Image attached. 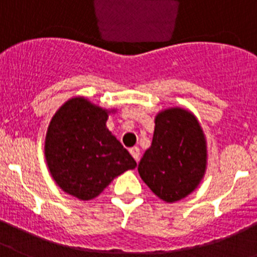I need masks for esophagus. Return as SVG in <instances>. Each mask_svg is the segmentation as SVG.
Masks as SVG:
<instances>
[{
	"mask_svg": "<svg viewBox=\"0 0 257 257\" xmlns=\"http://www.w3.org/2000/svg\"><path fill=\"white\" fill-rule=\"evenodd\" d=\"M129 152H131V155L133 156V158L136 160L137 162L140 161V148L138 147H132L131 150H129Z\"/></svg>",
	"mask_w": 257,
	"mask_h": 257,
	"instance_id": "esophagus-1",
	"label": "esophagus"
}]
</instances>
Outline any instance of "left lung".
Returning a JSON list of instances; mask_svg holds the SVG:
<instances>
[{"label": "left lung", "instance_id": "8db88e82", "mask_svg": "<svg viewBox=\"0 0 257 257\" xmlns=\"http://www.w3.org/2000/svg\"><path fill=\"white\" fill-rule=\"evenodd\" d=\"M207 138L198 117L184 107H167L155 116L152 145L138 172L155 195L175 203L190 195L204 177Z\"/></svg>", "mask_w": 257, "mask_h": 257}]
</instances>
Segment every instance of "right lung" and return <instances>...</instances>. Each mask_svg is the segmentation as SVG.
I'll return each instance as SVG.
<instances>
[{
  "instance_id": "add662e5",
  "label": "right lung",
  "mask_w": 257,
  "mask_h": 257,
  "mask_svg": "<svg viewBox=\"0 0 257 257\" xmlns=\"http://www.w3.org/2000/svg\"><path fill=\"white\" fill-rule=\"evenodd\" d=\"M115 111L74 96L52 116L44 156L53 180L64 193L92 200L115 177L136 169L134 158L106 126Z\"/></svg>"
}]
</instances>
